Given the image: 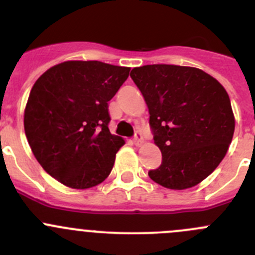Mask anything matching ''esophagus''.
I'll use <instances>...</instances> for the list:
<instances>
[{"label": "esophagus", "instance_id": "34e87169", "mask_svg": "<svg viewBox=\"0 0 255 255\" xmlns=\"http://www.w3.org/2000/svg\"><path fill=\"white\" fill-rule=\"evenodd\" d=\"M133 142H134V144L137 146H140L143 144V135L140 134L139 132H135L134 138H133Z\"/></svg>", "mask_w": 255, "mask_h": 255}]
</instances>
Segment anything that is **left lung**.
Instances as JSON below:
<instances>
[{"label":"left lung","mask_w":255,"mask_h":255,"mask_svg":"<svg viewBox=\"0 0 255 255\" xmlns=\"http://www.w3.org/2000/svg\"><path fill=\"white\" fill-rule=\"evenodd\" d=\"M130 78L149 110L161 165L148 173L156 184L185 190L200 184L225 158L235 133V115L225 87L191 66L153 64Z\"/></svg>","instance_id":"8db88e82"}]
</instances>
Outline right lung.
I'll use <instances>...</instances> for the list:
<instances>
[{"mask_svg": "<svg viewBox=\"0 0 255 255\" xmlns=\"http://www.w3.org/2000/svg\"><path fill=\"white\" fill-rule=\"evenodd\" d=\"M130 68L69 60L34 82L24 110V132L38 163L71 189H90L111 173L123 138L109 129V101Z\"/></svg>", "mask_w": 255, "mask_h": 255, "instance_id": "add662e5", "label": "right lung"}]
</instances>
